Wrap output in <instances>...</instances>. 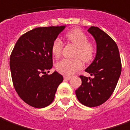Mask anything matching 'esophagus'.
<instances>
[{
  "mask_svg": "<svg viewBox=\"0 0 130 130\" xmlns=\"http://www.w3.org/2000/svg\"><path fill=\"white\" fill-rule=\"evenodd\" d=\"M71 78V76H64V79H65V80H70Z\"/></svg>",
  "mask_w": 130,
  "mask_h": 130,
  "instance_id": "obj_1",
  "label": "esophagus"
}]
</instances>
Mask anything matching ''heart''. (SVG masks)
<instances>
[{"mask_svg": "<svg viewBox=\"0 0 130 130\" xmlns=\"http://www.w3.org/2000/svg\"><path fill=\"white\" fill-rule=\"evenodd\" d=\"M67 39L77 47L75 54L76 57H80L84 62H89L93 59L95 53V47L93 44L88 42V37L80 29H73L67 33ZM63 42L59 38L54 41L52 46V53L54 56L59 58L62 52ZM83 63L80 59H63L56 63V69L59 73L64 75H71L82 68Z\"/></svg>", "mask_w": 130, "mask_h": 130, "instance_id": "b5f03b06", "label": "heart"}]
</instances>
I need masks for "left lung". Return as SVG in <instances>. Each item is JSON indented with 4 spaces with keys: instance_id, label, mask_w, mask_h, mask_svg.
<instances>
[{
    "instance_id": "8db88e82",
    "label": "left lung",
    "mask_w": 130,
    "mask_h": 130,
    "mask_svg": "<svg viewBox=\"0 0 130 130\" xmlns=\"http://www.w3.org/2000/svg\"><path fill=\"white\" fill-rule=\"evenodd\" d=\"M88 32L96 43V54L86 71L93 76H80L82 84L76 90L78 101L88 107H96L104 103L111 96L122 70L118 47L115 41L97 27H91Z\"/></svg>"
}]
</instances>
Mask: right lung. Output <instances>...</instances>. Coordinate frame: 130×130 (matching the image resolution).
Returning a JSON list of instances; mask_svg holds the SVG:
<instances>
[{
	"label": "right lung",
	"mask_w": 130,
	"mask_h": 130,
	"mask_svg": "<svg viewBox=\"0 0 130 130\" xmlns=\"http://www.w3.org/2000/svg\"><path fill=\"white\" fill-rule=\"evenodd\" d=\"M66 26L37 27L22 35L10 58V68L16 92L27 104L36 108L53 102L63 76L52 68V46ZM49 72V71H48Z\"/></svg>",
	"instance_id": "add662e5"
}]
</instances>
